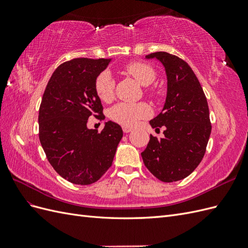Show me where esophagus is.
Masks as SVG:
<instances>
[{
  "label": "esophagus",
  "instance_id": "34e87169",
  "mask_svg": "<svg viewBox=\"0 0 248 248\" xmlns=\"http://www.w3.org/2000/svg\"><path fill=\"white\" fill-rule=\"evenodd\" d=\"M122 129H123V131H124L125 133H128V132H130V131L132 130L131 127H128V126H123Z\"/></svg>",
  "mask_w": 248,
  "mask_h": 248
}]
</instances>
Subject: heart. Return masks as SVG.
<instances>
[{
  "instance_id": "1",
  "label": "heart",
  "mask_w": 248,
  "mask_h": 248,
  "mask_svg": "<svg viewBox=\"0 0 248 248\" xmlns=\"http://www.w3.org/2000/svg\"><path fill=\"white\" fill-rule=\"evenodd\" d=\"M125 72L128 73L141 86L151 85L155 79V71L151 66L144 62H130L125 66ZM95 92L98 98L103 102H110L115 95V81L110 73L101 72L95 79ZM146 94L154 96L152 90L146 89ZM151 115V109L144 102L127 103L119 102L109 109V118L123 126H134L142 119Z\"/></svg>"
}]
</instances>
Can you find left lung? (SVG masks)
Here are the masks:
<instances>
[{
    "instance_id": "obj_1",
    "label": "left lung",
    "mask_w": 248,
    "mask_h": 248,
    "mask_svg": "<svg viewBox=\"0 0 248 248\" xmlns=\"http://www.w3.org/2000/svg\"><path fill=\"white\" fill-rule=\"evenodd\" d=\"M166 68L168 93L160 114L150 121L152 128L163 127L164 138L150 136L141 152L146 168L162 182H175L189 176L206 152L211 133L207 98L196 74L184 60L169 52L156 51Z\"/></svg>"
}]
</instances>
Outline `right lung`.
Listing matches in <instances>:
<instances>
[{
    "label": "right lung",
    "instance_id": "1",
    "mask_svg": "<svg viewBox=\"0 0 248 248\" xmlns=\"http://www.w3.org/2000/svg\"><path fill=\"white\" fill-rule=\"evenodd\" d=\"M110 59L77 58L60 65L44 90L39 108V140L48 162L62 178L89 185L111 167L121 126L108 121L98 132L88 119L104 118L95 79Z\"/></svg>",
    "mask_w": 248,
    "mask_h": 248
}]
</instances>
